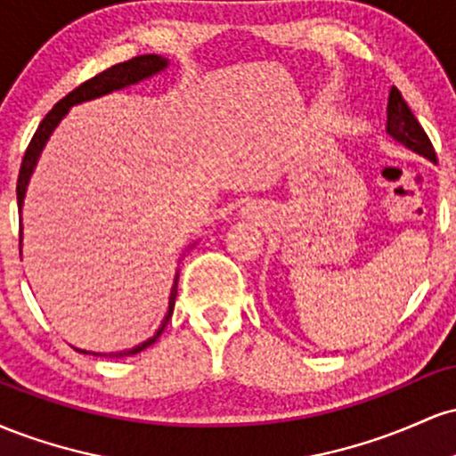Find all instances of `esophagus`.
Listing matches in <instances>:
<instances>
[{"label":"esophagus","instance_id":"34e87169","mask_svg":"<svg viewBox=\"0 0 456 456\" xmlns=\"http://www.w3.org/2000/svg\"><path fill=\"white\" fill-rule=\"evenodd\" d=\"M257 212H259V208H257V203H255V201L244 203L242 210H240V214H242V216H248V218L257 216Z\"/></svg>","mask_w":456,"mask_h":456}]
</instances>
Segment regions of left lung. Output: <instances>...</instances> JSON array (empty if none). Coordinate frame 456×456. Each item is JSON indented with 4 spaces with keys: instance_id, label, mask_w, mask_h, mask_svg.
Listing matches in <instances>:
<instances>
[{
    "instance_id": "left-lung-1",
    "label": "left lung",
    "mask_w": 456,
    "mask_h": 456,
    "mask_svg": "<svg viewBox=\"0 0 456 456\" xmlns=\"http://www.w3.org/2000/svg\"><path fill=\"white\" fill-rule=\"evenodd\" d=\"M386 133L390 134L392 141L405 145L407 150L425 156L431 162L436 160V150H433L431 141L418 124V119L413 118L411 109L403 101L401 92L396 87H392L388 96V126H386Z\"/></svg>"
}]
</instances>
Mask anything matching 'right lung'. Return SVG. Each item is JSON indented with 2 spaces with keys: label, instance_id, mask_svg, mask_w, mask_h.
Returning a JSON list of instances; mask_svg holds the SVG:
<instances>
[{
  "label": "right lung",
  "instance_id": "right-lung-1",
  "mask_svg": "<svg viewBox=\"0 0 456 456\" xmlns=\"http://www.w3.org/2000/svg\"><path fill=\"white\" fill-rule=\"evenodd\" d=\"M167 68H169V60H167V57H162V55L150 53V55L133 57V60L111 66V68H109V70H104V72H101V75H96L94 78H90V81L83 83V86H78L77 90H72L66 98H61V101L57 102L49 113H46V118L43 119V122H40V126H38V130H36V134H34V139H31L28 151H25L23 162H20L19 182H17L19 212L23 210V203H25V195H28L29 180H31V175H34L36 165H38L40 154H43L46 141L51 139L53 130L60 126L61 119L66 118L68 111H70V109L75 107V104H81V102H87V101H96V98L107 96V94H111V92L126 90V87L137 86V83L145 81V78H151V77L160 75V72L167 70ZM195 244H191V246H188V248H192V246H195ZM20 248H23V232H20ZM177 279H180V270H175L174 285H171L169 311H167V315H165V319H162L160 328L154 332V337H150L148 341L134 345L133 349H122V352L98 354V352H86V349H78V347H77V352L92 354V355H109V358H124V355H134V354L143 352V349H148L151 343H156V338H159L160 334H162V330H165L167 322H169L171 315H174L175 296H177Z\"/></svg>",
  "mask_w": 456,
  "mask_h": 456
}]
</instances>
